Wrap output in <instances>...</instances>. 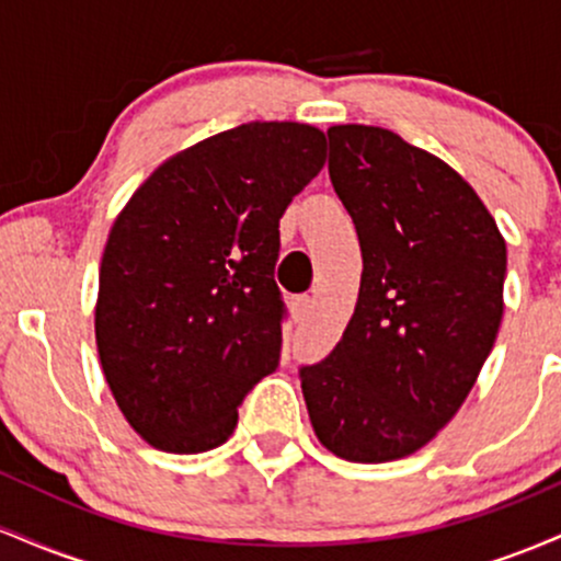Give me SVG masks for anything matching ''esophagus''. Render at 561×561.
I'll use <instances>...</instances> for the list:
<instances>
[{"label":"esophagus","mask_w":561,"mask_h":561,"mask_svg":"<svg viewBox=\"0 0 561 561\" xmlns=\"http://www.w3.org/2000/svg\"><path fill=\"white\" fill-rule=\"evenodd\" d=\"M289 311H293V319L298 321H306L308 313H311V298L308 295H295L293 300H289Z\"/></svg>","instance_id":"1"}]
</instances>
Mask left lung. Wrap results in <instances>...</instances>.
I'll use <instances>...</instances> for the list:
<instances>
[{
	"label": "left lung",
	"instance_id": "obj_1",
	"mask_svg": "<svg viewBox=\"0 0 561 561\" xmlns=\"http://www.w3.org/2000/svg\"><path fill=\"white\" fill-rule=\"evenodd\" d=\"M327 137L364 272L343 337L300 366V388L324 448L382 465L427 446L472 390L504 317L506 242L443 160L377 126Z\"/></svg>",
	"mask_w": 561,
	"mask_h": 561
}]
</instances>
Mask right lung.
Returning a JSON list of instances; mask_svg holds the SVG:
<instances>
[{
  "label": "right lung",
  "mask_w": 561,
  "mask_h": 561,
  "mask_svg": "<svg viewBox=\"0 0 561 561\" xmlns=\"http://www.w3.org/2000/svg\"><path fill=\"white\" fill-rule=\"evenodd\" d=\"M324 134L242 124L165 160L115 218L100 266L96 351L150 446L203 454L279 366V218L321 171Z\"/></svg>",
  "instance_id": "add662e5"
}]
</instances>
